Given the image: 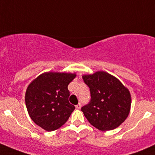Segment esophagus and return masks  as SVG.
Segmentation results:
<instances>
[{
    "label": "esophagus",
    "mask_w": 155,
    "mask_h": 155,
    "mask_svg": "<svg viewBox=\"0 0 155 155\" xmlns=\"http://www.w3.org/2000/svg\"><path fill=\"white\" fill-rule=\"evenodd\" d=\"M81 107H82V105H81V104H77V105L76 106V108L77 109H79L81 108Z\"/></svg>",
    "instance_id": "34e87169"
}]
</instances>
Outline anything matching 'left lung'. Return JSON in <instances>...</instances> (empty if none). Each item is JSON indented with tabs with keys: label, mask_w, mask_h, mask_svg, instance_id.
Masks as SVG:
<instances>
[{
	"label": "left lung",
	"mask_w": 155,
	"mask_h": 155,
	"mask_svg": "<svg viewBox=\"0 0 155 155\" xmlns=\"http://www.w3.org/2000/svg\"><path fill=\"white\" fill-rule=\"evenodd\" d=\"M82 79L91 97L89 104L81 109L89 123L102 131L121 125L130 111L129 90L119 79L104 71L83 75Z\"/></svg>",
	"instance_id": "left-lung-1"
}]
</instances>
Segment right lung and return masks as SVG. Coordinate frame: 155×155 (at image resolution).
I'll list each match as a JSON object with an SVG mask.
<instances>
[{
    "mask_svg": "<svg viewBox=\"0 0 155 155\" xmlns=\"http://www.w3.org/2000/svg\"><path fill=\"white\" fill-rule=\"evenodd\" d=\"M76 73L45 72L27 87L25 104L32 121L46 131L58 129L75 109L69 103L68 86Z\"/></svg>",
    "mask_w": 155,
    "mask_h": 155,
    "instance_id": "1",
    "label": "right lung"
}]
</instances>
